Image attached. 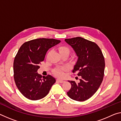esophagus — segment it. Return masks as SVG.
<instances>
[{
  "label": "esophagus",
  "mask_w": 121,
  "mask_h": 121,
  "mask_svg": "<svg viewBox=\"0 0 121 121\" xmlns=\"http://www.w3.org/2000/svg\"><path fill=\"white\" fill-rule=\"evenodd\" d=\"M57 81L58 82H60V83H63V82H64L65 81L62 80H61V79H59V78H57Z\"/></svg>",
  "instance_id": "1"
}]
</instances>
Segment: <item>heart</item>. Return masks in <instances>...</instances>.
<instances>
[{"mask_svg":"<svg viewBox=\"0 0 121 121\" xmlns=\"http://www.w3.org/2000/svg\"><path fill=\"white\" fill-rule=\"evenodd\" d=\"M59 52L60 53L63 52H69L70 53V49L69 48L67 47H61L59 48ZM54 73L55 75L60 78H62L65 75V73L64 72V69L57 68L54 70Z\"/></svg>","mask_w":121,"mask_h":121,"instance_id":"obj_1","label":"heart"}]
</instances>
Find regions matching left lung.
I'll return each mask as SVG.
<instances>
[{
  "mask_svg": "<svg viewBox=\"0 0 121 121\" xmlns=\"http://www.w3.org/2000/svg\"><path fill=\"white\" fill-rule=\"evenodd\" d=\"M78 57L73 72L81 76L79 82L68 81L72 87L67 92L70 99L84 101L91 97L102 83L105 67L102 51L95 43L81 37L65 40Z\"/></svg>",
  "mask_w": 121,
  "mask_h": 121,
  "instance_id": "1",
  "label": "left lung"
}]
</instances>
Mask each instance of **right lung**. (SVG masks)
Listing matches in <instances>:
<instances>
[{
  "label": "right lung",
  "instance_id": "1",
  "mask_svg": "<svg viewBox=\"0 0 121 121\" xmlns=\"http://www.w3.org/2000/svg\"><path fill=\"white\" fill-rule=\"evenodd\" d=\"M60 42L40 38L26 42L19 48L13 64L14 78L19 91L27 99L38 100L43 98L56 81L50 75L42 78L37 70L48 50Z\"/></svg>",
  "mask_w": 121,
  "mask_h": 121
}]
</instances>
